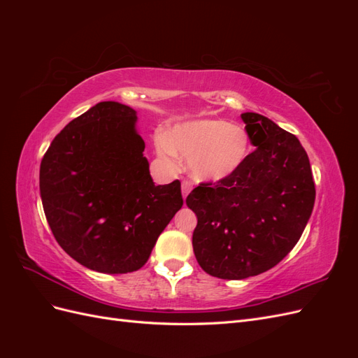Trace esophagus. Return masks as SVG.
I'll list each match as a JSON object with an SVG mask.
<instances>
[{
  "label": "esophagus",
  "mask_w": 358,
  "mask_h": 358,
  "mask_svg": "<svg viewBox=\"0 0 358 358\" xmlns=\"http://www.w3.org/2000/svg\"><path fill=\"white\" fill-rule=\"evenodd\" d=\"M191 189H192V183L189 180H183L182 182V196H183V199H187V196L191 192Z\"/></svg>",
  "instance_id": "obj_1"
}]
</instances>
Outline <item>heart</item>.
Listing matches in <instances>:
<instances>
[{"instance_id":"1","label":"heart","mask_w":358,"mask_h":358,"mask_svg":"<svg viewBox=\"0 0 358 358\" xmlns=\"http://www.w3.org/2000/svg\"><path fill=\"white\" fill-rule=\"evenodd\" d=\"M158 152L169 161L188 158L194 178L220 182L245 164L251 138L243 127L225 119H199L173 128L167 140L158 142Z\"/></svg>"}]
</instances>
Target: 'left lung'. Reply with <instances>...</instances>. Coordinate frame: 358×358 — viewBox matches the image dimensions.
I'll return each mask as SVG.
<instances>
[{
    "instance_id": "obj_1",
    "label": "left lung",
    "mask_w": 358,
    "mask_h": 358,
    "mask_svg": "<svg viewBox=\"0 0 358 358\" xmlns=\"http://www.w3.org/2000/svg\"><path fill=\"white\" fill-rule=\"evenodd\" d=\"M255 146L233 176L201 182L187 197L197 215L194 254L206 273L245 279L275 267L299 242L315 183L299 138L258 113H242Z\"/></svg>"
}]
</instances>
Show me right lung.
I'll list each match as a JSON object with an SVG mask.
<instances>
[{
	"label": "right lung",
	"mask_w": 358,
	"mask_h": 358,
	"mask_svg": "<svg viewBox=\"0 0 358 358\" xmlns=\"http://www.w3.org/2000/svg\"><path fill=\"white\" fill-rule=\"evenodd\" d=\"M136 119L125 104H95L52 140L40 164L53 236L95 272L138 270L183 204L179 180L155 185L150 178Z\"/></svg>",
	"instance_id": "1"
}]
</instances>
